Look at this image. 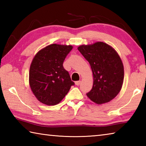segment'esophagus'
<instances>
[{
    "instance_id": "1",
    "label": "esophagus",
    "mask_w": 146,
    "mask_h": 146,
    "mask_svg": "<svg viewBox=\"0 0 146 146\" xmlns=\"http://www.w3.org/2000/svg\"><path fill=\"white\" fill-rule=\"evenodd\" d=\"M80 84V80L76 81V82H75V85L76 86H79Z\"/></svg>"
}]
</instances>
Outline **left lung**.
Returning a JSON list of instances; mask_svg holds the SVG:
<instances>
[{"label":"left lung","instance_id":"left-lung-1","mask_svg":"<svg viewBox=\"0 0 146 146\" xmlns=\"http://www.w3.org/2000/svg\"><path fill=\"white\" fill-rule=\"evenodd\" d=\"M78 51L90 63L93 85L86 95L97 104L113 100L122 88L123 66L120 56L111 46L102 42L82 45Z\"/></svg>","mask_w":146,"mask_h":146}]
</instances>
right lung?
<instances>
[{"label":"right lung","instance_id":"obj_1","mask_svg":"<svg viewBox=\"0 0 146 146\" xmlns=\"http://www.w3.org/2000/svg\"><path fill=\"white\" fill-rule=\"evenodd\" d=\"M72 49L71 45L53 44L34 56L29 69V83L39 102L48 106L58 104L75 84L63 67L64 61Z\"/></svg>","mask_w":146,"mask_h":146}]
</instances>
